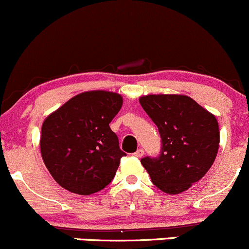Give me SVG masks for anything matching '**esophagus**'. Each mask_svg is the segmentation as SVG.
<instances>
[{"label":"esophagus","mask_w":249,"mask_h":249,"mask_svg":"<svg viewBox=\"0 0 249 249\" xmlns=\"http://www.w3.org/2000/svg\"><path fill=\"white\" fill-rule=\"evenodd\" d=\"M134 155H135V156H137V157H142V155H144V150H142V149L137 150Z\"/></svg>","instance_id":"34e87169"}]
</instances>
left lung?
Here are the masks:
<instances>
[{
	"label": "left lung",
	"instance_id": "1",
	"mask_svg": "<svg viewBox=\"0 0 249 249\" xmlns=\"http://www.w3.org/2000/svg\"><path fill=\"white\" fill-rule=\"evenodd\" d=\"M139 103L162 139L160 157H145L142 164L163 193L186 191L205 177L218 154L216 117L184 94H147Z\"/></svg>",
	"mask_w": 249,
	"mask_h": 249
}]
</instances>
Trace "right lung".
I'll return each instance as SVG.
<instances>
[{
    "label": "right lung",
    "mask_w": 249,
    "mask_h": 249,
    "mask_svg": "<svg viewBox=\"0 0 249 249\" xmlns=\"http://www.w3.org/2000/svg\"><path fill=\"white\" fill-rule=\"evenodd\" d=\"M122 104L119 93L88 90L46 117L41 129V156L61 188L77 195H92L114 179L125 154L109 124Z\"/></svg>",
    "instance_id": "1"
}]
</instances>
